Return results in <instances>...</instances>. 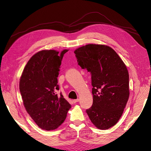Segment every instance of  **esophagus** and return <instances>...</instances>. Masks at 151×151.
Returning a JSON list of instances; mask_svg holds the SVG:
<instances>
[{
  "mask_svg": "<svg viewBox=\"0 0 151 151\" xmlns=\"http://www.w3.org/2000/svg\"><path fill=\"white\" fill-rule=\"evenodd\" d=\"M78 101H79V99H75V100H73V102H74V103H76L78 102Z\"/></svg>",
  "mask_w": 151,
  "mask_h": 151,
  "instance_id": "34e87169",
  "label": "esophagus"
}]
</instances>
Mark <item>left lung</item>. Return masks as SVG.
<instances>
[{
	"label": "left lung",
	"instance_id": "1",
	"mask_svg": "<svg viewBox=\"0 0 151 151\" xmlns=\"http://www.w3.org/2000/svg\"><path fill=\"white\" fill-rule=\"evenodd\" d=\"M78 65L91 74L93 103L86 112L98 129L118 122L129 96V73L120 57L106 45L88 44L75 50Z\"/></svg>",
	"mask_w": 151,
	"mask_h": 151
}]
</instances>
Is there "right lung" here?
Segmentation results:
<instances>
[{
	"label": "right lung",
	"mask_w": 151,
	"mask_h": 151,
	"mask_svg": "<svg viewBox=\"0 0 151 151\" xmlns=\"http://www.w3.org/2000/svg\"><path fill=\"white\" fill-rule=\"evenodd\" d=\"M59 52L42 50L31 57L20 78L19 89L24 106L32 119L41 129H57L66 119L71 108L60 93L57 77L63 55Z\"/></svg>",
	"instance_id": "1"
}]
</instances>
